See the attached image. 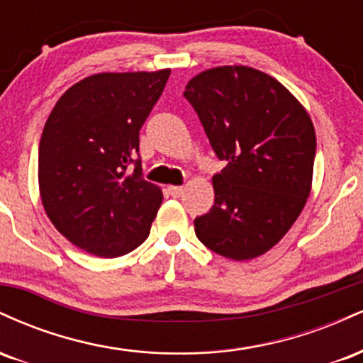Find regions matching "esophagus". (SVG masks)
<instances>
[{
  "label": "esophagus",
  "mask_w": 363,
  "mask_h": 363,
  "mask_svg": "<svg viewBox=\"0 0 363 363\" xmlns=\"http://www.w3.org/2000/svg\"><path fill=\"white\" fill-rule=\"evenodd\" d=\"M169 194L174 196V198H181L184 194V187L182 186H169Z\"/></svg>",
  "instance_id": "34e87169"
}]
</instances>
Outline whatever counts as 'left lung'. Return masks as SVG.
Masks as SVG:
<instances>
[{
    "instance_id": "8db88e82",
    "label": "left lung",
    "mask_w": 363,
    "mask_h": 363,
    "mask_svg": "<svg viewBox=\"0 0 363 363\" xmlns=\"http://www.w3.org/2000/svg\"><path fill=\"white\" fill-rule=\"evenodd\" d=\"M184 97L211 148L227 162L213 176L215 205L194 220L208 249L245 261L281 240L311 194L314 124L280 82L249 66L196 74Z\"/></svg>"
}]
</instances>
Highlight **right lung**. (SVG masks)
I'll use <instances>...</instances> for the list:
<instances>
[{
  "mask_svg": "<svg viewBox=\"0 0 363 363\" xmlns=\"http://www.w3.org/2000/svg\"><path fill=\"white\" fill-rule=\"evenodd\" d=\"M169 74H91L69 86L45 121L40 199L54 227L89 254L124 256L147 240L164 196L141 176L136 153Z\"/></svg>",
  "mask_w": 363,
  "mask_h": 363,
  "instance_id": "1",
  "label": "right lung"
}]
</instances>
